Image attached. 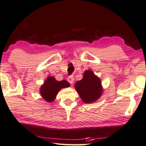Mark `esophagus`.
Segmentation results:
<instances>
[{"label":"esophagus","instance_id":"34e87169","mask_svg":"<svg viewBox=\"0 0 146 146\" xmlns=\"http://www.w3.org/2000/svg\"><path fill=\"white\" fill-rule=\"evenodd\" d=\"M67 80L70 84H72L74 83V78L72 76H70L68 78H67Z\"/></svg>","mask_w":146,"mask_h":146}]
</instances>
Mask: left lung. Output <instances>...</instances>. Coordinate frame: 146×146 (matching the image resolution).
Listing matches in <instances>:
<instances>
[{
    "instance_id": "obj_1",
    "label": "left lung",
    "mask_w": 146,
    "mask_h": 146,
    "mask_svg": "<svg viewBox=\"0 0 146 146\" xmlns=\"http://www.w3.org/2000/svg\"><path fill=\"white\" fill-rule=\"evenodd\" d=\"M75 89L84 103H93L103 94L101 80L92 70H86L83 78L75 84Z\"/></svg>"
}]
</instances>
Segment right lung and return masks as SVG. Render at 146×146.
<instances>
[{"instance_id": "1", "label": "right lung", "mask_w": 146, "mask_h": 146, "mask_svg": "<svg viewBox=\"0 0 146 146\" xmlns=\"http://www.w3.org/2000/svg\"><path fill=\"white\" fill-rule=\"evenodd\" d=\"M70 84L66 80L57 81L52 76H48L40 88V94L48 103L54 100L56 96L62 88H68Z\"/></svg>"}]
</instances>
